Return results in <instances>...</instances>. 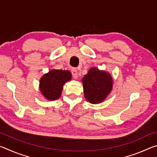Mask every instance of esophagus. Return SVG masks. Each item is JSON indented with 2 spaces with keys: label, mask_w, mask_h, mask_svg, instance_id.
<instances>
[{
  "label": "esophagus",
  "mask_w": 157,
  "mask_h": 157,
  "mask_svg": "<svg viewBox=\"0 0 157 157\" xmlns=\"http://www.w3.org/2000/svg\"><path fill=\"white\" fill-rule=\"evenodd\" d=\"M71 73H72V75L74 78H78V70L76 68H73L71 70Z\"/></svg>",
  "instance_id": "obj_1"
}]
</instances>
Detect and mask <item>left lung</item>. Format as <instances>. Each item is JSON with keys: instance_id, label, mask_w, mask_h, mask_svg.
<instances>
[{"instance_id": "left-lung-1", "label": "left lung", "mask_w": 157, "mask_h": 157, "mask_svg": "<svg viewBox=\"0 0 157 157\" xmlns=\"http://www.w3.org/2000/svg\"><path fill=\"white\" fill-rule=\"evenodd\" d=\"M84 96L92 104L101 102L112 89L113 79L109 73L92 68L82 79Z\"/></svg>"}]
</instances>
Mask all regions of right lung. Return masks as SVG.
I'll return each instance as SVG.
<instances>
[{"label": "right lung", "instance_id": "obj_1", "mask_svg": "<svg viewBox=\"0 0 157 157\" xmlns=\"http://www.w3.org/2000/svg\"><path fill=\"white\" fill-rule=\"evenodd\" d=\"M71 79L68 71L52 70L45 74L40 80V89L42 95L49 100H55L62 94L63 85Z\"/></svg>", "mask_w": 157, "mask_h": 157}]
</instances>
